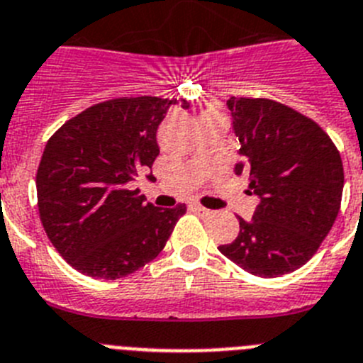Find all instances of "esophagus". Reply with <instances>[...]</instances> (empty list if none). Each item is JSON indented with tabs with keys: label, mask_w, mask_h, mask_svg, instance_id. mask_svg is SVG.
<instances>
[{
	"label": "esophagus",
	"mask_w": 363,
	"mask_h": 363,
	"mask_svg": "<svg viewBox=\"0 0 363 363\" xmlns=\"http://www.w3.org/2000/svg\"><path fill=\"white\" fill-rule=\"evenodd\" d=\"M191 208H194L195 213H199L201 217H208V215H211V211L208 210V208H204V206H201V204H194Z\"/></svg>",
	"instance_id": "esophagus-1"
}]
</instances>
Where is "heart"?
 I'll list each match as a JSON object with an SVG mask.
<instances>
[{
  "label": "heart",
  "instance_id": "1",
  "mask_svg": "<svg viewBox=\"0 0 363 363\" xmlns=\"http://www.w3.org/2000/svg\"><path fill=\"white\" fill-rule=\"evenodd\" d=\"M217 113H220V112H217V110H213V108H208V110H204V112H202V116H217Z\"/></svg>",
  "mask_w": 363,
  "mask_h": 363
}]
</instances>
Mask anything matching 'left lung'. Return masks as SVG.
Returning a JSON list of instances; mask_svg holds the SVG:
<instances>
[{
	"label": "left lung",
	"instance_id": "1",
	"mask_svg": "<svg viewBox=\"0 0 363 363\" xmlns=\"http://www.w3.org/2000/svg\"><path fill=\"white\" fill-rule=\"evenodd\" d=\"M244 175L260 202L253 218L218 247L226 259L262 279L298 269L328 237L340 211L344 164L331 137L291 106L264 97H230Z\"/></svg>",
	"mask_w": 363,
	"mask_h": 363
}]
</instances>
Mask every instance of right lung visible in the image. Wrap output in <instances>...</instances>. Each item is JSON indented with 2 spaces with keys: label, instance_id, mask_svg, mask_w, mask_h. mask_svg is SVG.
<instances>
[{
  "label": "right lung",
  "instance_id": "obj_1",
  "mask_svg": "<svg viewBox=\"0 0 363 363\" xmlns=\"http://www.w3.org/2000/svg\"><path fill=\"white\" fill-rule=\"evenodd\" d=\"M172 104L177 99L153 96L103 101L48 139L35 174L39 218L52 246L83 275L117 280L152 262L186 213V204L155 208L128 188L152 169L155 133Z\"/></svg>",
  "mask_w": 363,
  "mask_h": 363
}]
</instances>
